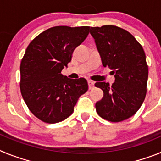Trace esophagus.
Masks as SVG:
<instances>
[{
  "instance_id": "1",
  "label": "esophagus",
  "mask_w": 161,
  "mask_h": 161,
  "mask_svg": "<svg viewBox=\"0 0 161 161\" xmlns=\"http://www.w3.org/2000/svg\"><path fill=\"white\" fill-rule=\"evenodd\" d=\"M88 84H89V89H93L94 88V82L93 80H88Z\"/></svg>"
}]
</instances>
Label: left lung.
<instances>
[{"label":"left lung","instance_id":"left-lung-1","mask_svg":"<svg viewBox=\"0 0 161 161\" xmlns=\"http://www.w3.org/2000/svg\"><path fill=\"white\" fill-rule=\"evenodd\" d=\"M102 65L114 74V83L97 82L103 91L102 100L96 103L100 117L110 122H121L139 110L147 93L148 67L146 55L135 37L115 25L91 27Z\"/></svg>","mask_w":161,"mask_h":161}]
</instances>
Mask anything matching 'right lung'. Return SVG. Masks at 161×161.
Returning a JSON list of instances; mask_svg holds the SVG:
<instances>
[{
	"mask_svg": "<svg viewBox=\"0 0 161 161\" xmlns=\"http://www.w3.org/2000/svg\"><path fill=\"white\" fill-rule=\"evenodd\" d=\"M89 28L54 26L26 48L20 65V89L31 113L44 123H59L69 117L78 98L88 90L85 78L70 79L61 71L87 38Z\"/></svg>",
	"mask_w": 161,
	"mask_h": 161,
	"instance_id": "1",
	"label": "right lung"
}]
</instances>
